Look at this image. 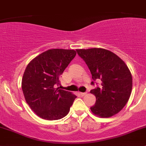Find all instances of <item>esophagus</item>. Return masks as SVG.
I'll list each match as a JSON object with an SVG mask.
<instances>
[{
    "mask_svg": "<svg viewBox=\"0 0 146 146\" xmlns=\"http://www.w3.org/2000/svg\"><path fill=\"white\" fill-rule=\"evenodd\" d=\"M80 94L82 95V96H84V95H86L87 92H80Z\"/></svg>",
    "mask_w": 146,
    "mask_h": 146,
    "instance_id": "34e87169",
    "label": "esophagus"
}]
</instances>
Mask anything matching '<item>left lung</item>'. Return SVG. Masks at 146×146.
<instances>
[{
	"mask_svg": "<svg viewBox=\"0 0 146 146\" xmlns=\"http://www.w3.org/2000/svg\"><path fill=\"white\" fill-rule=\"evenodd\" d=\"M89 68L95 85L101 80V86L90 91L96 97L92 112L100 117H110L119 112L130 98L132 76L126 64L115 54L101 48L76 49Z\"/></svg>",
	"mask_w": 146,
	"mask_h": 146,
	"instance_id": "left-lung-1",
	"label": "left lung"
}]
</instances>
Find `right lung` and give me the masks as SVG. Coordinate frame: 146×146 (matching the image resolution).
<instances>
[{"label": "right lung", "mask_w": 146, "mask_h": 146, "mask_svg": "<svg viewBox=\"0 0 146 146\" xmlns=\"http://www.w3.org/2000/svg\"><path fill=\"white\" fill-rule=\"evenodd\" d=\"M76 55L72 49L54 48L42 53L27 65L22 80L26 102L42 119L57 120L66 117L77 97L55 88L58 78Z\"/></svg>", "instance_id": "obj_1"}]
</instances>
